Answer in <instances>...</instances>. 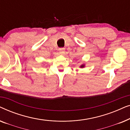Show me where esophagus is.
Here are the masks:
<instances>
[{
    "label": "esophagus",
    "instance_id": "34e87169",
    "mask_svg": "<svg viewBox=\"0 0 130 130\" xmlns=\"http://www.w3.org/2000/svg\"><path fill=\"white\" fill-rule=\"evenodd\" d=\"M64 53H65V49L64 48H62L59 49V53L60 54H61V55L64 54Z\"/></svg>",
    "mask_w": 130,
    "mask_h": 130
}]
</instances>
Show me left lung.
Segmentation results:
<instances>
[{
    "mask_svg": "<svg viewBox=\"0 0 130 130\" xmlns=\"http://www.w3.org/2000/svg\"><path fill=\"white\" fill-rule=\"evenodd\" d=\"M85 64H83L80 66V68H83V67H85Z\"/></svg>",
    "mask_w": 130,
    "mask_h": 130,
    "instance_id": "obj_1",
    "label": "left lung"
}]
</instances>
